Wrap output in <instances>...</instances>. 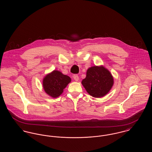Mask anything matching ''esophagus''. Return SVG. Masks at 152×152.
<instances>
[{
  "mask_svg": "<svg viewBox=\"0 0 152 152\" xmlns=\"http://www.w3.org/2000/svg\"><path fill=\"white\" fill-rule=\"evenodd\" d=\"M73 77L74 80H75V81H77L79 80V76H78L77 75H74L73 76Z\"/></svg>",
  "mask_w": 152,
  "mask_h": 152,
  "instance_id": "esophagus-1",
  "label": "esophagus"
}]
</instances>
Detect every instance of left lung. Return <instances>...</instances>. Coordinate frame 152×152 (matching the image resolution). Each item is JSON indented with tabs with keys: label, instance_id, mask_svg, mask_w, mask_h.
I'll return each instance as SVG.
<instances>
[{
	"label": "left lung",
	"instance_id": "8db88e82",
	"mask_svg": "<svg viewBox=\"0 0 152 152\" xmlns=\"http://www.w3.org/2000/svg\"><path fill=\"white\" fill-rule=\"evenodd\" d=\"M81 84L88 94L100 98L110 91L114 79L111 73L103 65H95L87 69L86 77L82 80Z\"/></svg>",
	"mask_w": 152,
	"mask_h": 152
}]
</instances>
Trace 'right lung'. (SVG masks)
<instances>
[{
	"label": "right lung",
	"mask_w": 152,
	"mask_h": 152,
	"mask_svg": "<svg viewBox=\"0 0 152 152\" xmlns=\"http://www.w3.org/2000/svg\"><path fill=\"white\" fill-rule=\"evenodd\" d=\"M71 79L59 71L54 70L44 76L43 87L45 92L52 98H57L64 91Z\"/></svg>",
	"instance_id": "1"
}]
</instances>
